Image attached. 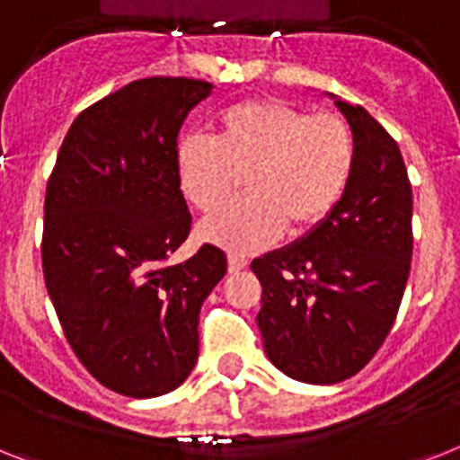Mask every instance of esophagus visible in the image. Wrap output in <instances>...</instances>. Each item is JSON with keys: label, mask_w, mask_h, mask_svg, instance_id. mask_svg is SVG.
Wrapping results in <instances>:
<instances>
[{"label": "esophagus", "mask_w": 460, "mask_h": 460, "mask_svg": "<svg viewBox=\"0 0 460 460\" xmlns=\"http://www.w3.org/2000/svg\"><path fill=\"white\" fill-rule=\"evenodd\" d=\"M226 261H229V273H238V271H243L245 266H248V260H245V257L238 252H229V260Z\"/></svg>", "instance_id": "esophagus-1"}]
</instances>
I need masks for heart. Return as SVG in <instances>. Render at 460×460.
I'll return each mask as SVG.
<instances>
[{
  "mask_svg": "<svg viewBox=\"0 0 460 460\" xmlns=\"http://www.w3.org/2000/svg\"><path fill=\"white\" fill-rule=\"evenodd\" d=\"M353 168L349 123L276 98L238 102L219 114L215 140L187 137L177 146L180 187L199 210L222 206L248 177V199L199 226L203 241L231 252L266 248L285 226L292 236L314 231L339 206Z\"/></svg>",
  "mask_w": 460,
  "mask_h": 460,
  "instance_id": "b5f03b06",
  "label": "heart"
}]
</instances>
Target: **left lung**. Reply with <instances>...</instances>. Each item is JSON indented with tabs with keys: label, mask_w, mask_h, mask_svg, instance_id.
Here are the masks:
<instances>
[{
	"label": "left lung",
	"mask_w": 460,
	"mask_h": 460,
	"mask_svg": "<svg viewBox=\"0 0 460 460\" xmlns=\"http://www.w3.org/2000/svg\"><path fill=\"white\" fill-rule=\"evenodd\" d=\"M355 137L349 189L299 243L254 260L269 360L289 379L339 384L385 341L411 269V184L400 146L365 107L334 100Z\"/></svg>",
	"instance_id": "8db88e82"
}]
</instances>
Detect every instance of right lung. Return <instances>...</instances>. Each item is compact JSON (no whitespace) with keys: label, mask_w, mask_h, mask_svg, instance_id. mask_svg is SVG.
<instances>
[{"label":"right lung","mask_w":460,"mask_h":460,"mask_svg":"<svg viewBox=\"0 0 460 460\" xmlns=\"http://www.w3.org/2000/svg\"><path fill=\"white\" fill-rule=\"evenodd\" d=\"M210 84L149 76L81 111L46 184L41 264L81 365L110 391H175L199 360V314L226 273L203 243L168 264L191 231L177 135Z\"/></svg>","instance_id":"1"}]
</instances>
